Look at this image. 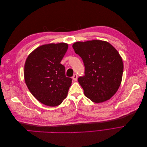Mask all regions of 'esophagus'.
I'll return each mask as SVG.
<instances>
[{
	"instance_id": "1",
	"label": "esophagus",
	"mask_w": 147,
	"mask_h": 147,
	"mask_svg": "<svg viewBox=\"0 0 147 147\" xmlns=\"http://www.w3.org/2000/svg\"><path fill=\"white\" fill-rule=\"evenodd\" d=\"M72 79L74 80V81H76L77 80V74H74V76L72 77Z\"/></svg>"
}]
</instances>
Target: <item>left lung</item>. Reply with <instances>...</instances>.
I'll use <instances>...</instances> for the list:
<instances>
[{"label": "left lung", "instance_id": "1", "mask_svg": "<svg viewBox=\"0 0 147 147\" xmlns=\"http://www.w3.org/2000/svg\"><path fill=\"white\" fill-rule=\"evenodd\" d=\"M72 47L85 67L84 76L78 79L84 95L96 103L109 100L122 81L123 63L118 51L100 40L77 42Z\"/></svg>", "mask_w": 147, "mask_h": 147}]
</instances>
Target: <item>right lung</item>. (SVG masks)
<instances>
[{"mask_svg":"<svg viewBox=\"0 0 147 147\" xmlns=\"http://www.w3.org/2000/svg\"><path fill=\"white\" fill-rule=\"evenodd\" d=\"M65 43H49L35 48L24 64V77L29 90L42 104L55 107L67 96L72 78L67 77L60 63L68 49Z\"/></svg>","mask_w":147,"mask_h":147,"instance_id":"add662e5","label":"right lung"}]
</instances>
